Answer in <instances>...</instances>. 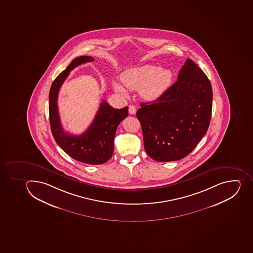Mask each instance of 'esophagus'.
I'll list each match as a JSON object with an SVG mask.
<instances>
[{
	"mask_svg": "<svg viewBox=\"0 0 253 253\" xmlns=\"http://www.w3.org/2000/svg\"><path fill=\"white\" fill-rule=\"evenodd\" d=\"M136 113V108L134 107V106H129V114L130 115H134Z\"/></svg>",
	"mask_w": 253,
	"mask_h": 253,
	"instance_id": "esophagus-1",
	"label": "esophagus"
}]
</instances>
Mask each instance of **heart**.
<instances>
[{"instance_id": "heart-1", "label": "heart", "mask_w": 253, "mask_h": 253, "mask_svg": "<svg viewBox=\"0 0 253 253\" xmlns=\"http://www.w3.org/2000/svg\"><path fill=\"white\" fill-rule=\"evenodd\" d=\"M172 73L169 68H159L152 64L130 68L122 74L123 85L131 90L139 89L141 97L152 101L161 97L171 83ZM117 91L125 92L120 84H115Z\"/></svg>"}]
</instances>
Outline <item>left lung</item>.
Here are the masks:
<instances>
[{"label": "left lung", "instance_id": "obj_1", "mask_svg": "<svg viewBox=\"0 0 253 253\" xmlns=\"http://www.w3.org/2000/svg\"><path fill=\"white\" fill-rule=\"evenodd\" d=\"M212 101L211 82L187 59L177 81L156 101L141 103L137 110L147 155L158 162L188 156L207 134Z\"/></svg>", "mask_w": 253, "mask_h": 253}]
</instances>
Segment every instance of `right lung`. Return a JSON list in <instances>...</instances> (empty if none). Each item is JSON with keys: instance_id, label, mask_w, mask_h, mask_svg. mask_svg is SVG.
Listing matches in <instances>:
<instances>
[{"instance_id": "1", "label": "right lung", "mask_w": 253, "mask_h": 253, "mask_svg": "<svg viewBox=\"0 0 253 253\" xmlns=\"http://www.w3.org/2000/svg\"><path fill=\"white\" fill-rule=\"evenodd\" d=\"M93 60V58L87 55L76 58L55 78L49 92V119L55 142L68 156L88 165H101L112 156L117 128L127 117L128 106L119 110L110 106L107 101H102L89 127L82 134L73 135L62 127L57 105L59 89L71 71Z\"/></svg>"}]
</instances>
